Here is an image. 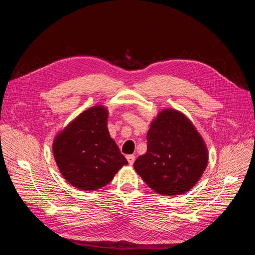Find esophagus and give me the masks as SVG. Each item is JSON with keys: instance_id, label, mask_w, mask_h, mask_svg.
<instances>
[{"instance_id": "1", "label": "esophagus", "mask_w": 255, "mask_h": 255, "mask_svg": "<svg viewBox=\"0 0 255 255\" xmlns=\"http://www.w3.org/2000/svg\"><path fill=\"white\" fill-rule=\"evenodd\" d=\"M127 159H128V164H129V165H133V164H134V161H135V159H136V156H135V155H133V154H130V155H127Z\"/></svg>"}]
</instances>
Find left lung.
<instances>
[{"label":"left lung","mask_w":255,"mask_h":255,"mask_svg":"<svg viewBox=\"0 0 255 255\" xmlns=\"http://www.w3.org/2000/svg\"><path fill=\"white\" fill-rule=\"evenodd\" d=\"M148 149L134 163L135 171L150 188L164 196L190 190L208 163L205 141L187 116L161 110L146 133Z\"/></svg>","instance_id":"1"}]
</instances>
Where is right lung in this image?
I'll return each mask as SVG.
<instances>
[{
	"label": "right lung",
	"instance_id": "obj_1",
	"mask_svg": "<svg viewBox=\"0 0 255 255\" xmlns=\"http://www.w3.org/2000/svg\"><path fill=\"white\" fill-rule=\"evenodd\" d=\"M109 110L95 105L59 130L52 144L59 171L72 186L92 191L109 184L128 165L107 128Z\"/></svg>",
	"mask_w": 255,
	"mask_h": 255
}]
</instances>
